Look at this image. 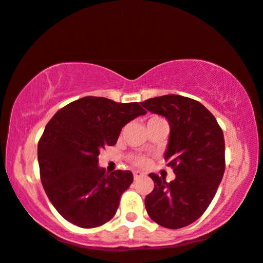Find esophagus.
Masks as SVG:
<instances>
[{"instance_id": "1", "label": "esophagus", "mask_w": 263, "mask_h": 263, "mask_svg": "<svg viewBox=\"0 0 263 263\" xmlns=\"http://www.w3.org/2000/svg\"><path fill=\"white\" fill-rule=\"evenodd\" d=\"M133 174H134V178H135V179H138V178H140V177H143V174H142L141 171L136 170V171L133 172Z\"/></svg>"}]
</instances>
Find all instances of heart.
I'll return each mask as SVG.
<instances>
[{"instance_id":"1","label":"heart","mask_w":263,"mask_h":263,"mask_svg":"<svg viewBox=\"0 0 263 263\" xmlns=\"http://www.w3.org/2000/svg\"><path fill=\"white\" fill-rule=\"evenodd\" d=\"M154 121H164L163 118L160 117H151L148 122H154ZM133 163L135 165H139V166H146L147 164H148V159H147L146 157H142V156H136V157H133Z\"/></svg>"}]
</instances>
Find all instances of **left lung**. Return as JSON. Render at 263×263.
Segmentation results:
<instances>
[{"label": "left lung", "instance_id": "8db88e82", "mask_svg": "<svg viewBox=\"0 0 263 263\" xmlns=\"http://www.w3.org/2000/svg\"><path fill=\"white\" fill-rule=\"evenodd\" d=\"M141 105L166 118L170 138L164 158L176 178L149 174L154 189L145 199L149 218L166 229L197 220L213 200L225 171L224 134L202 104L188 97L166 95Z\"/></svg>", "mask_w": 263, "mask_h": 263}]
</instances>
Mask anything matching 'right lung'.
<instances>
[{"mask_svg": "<svg viewBox=\"0 0 263 263\" xmlns=\"http://www.w3.org/2000/svg\"><path fill=\"white\" fill-rule=\"evenodd\" d=\"M146 111L138 103L84 97L57 111L38 142L42 184L56 211L71 224L92 229L116 214L130 171L98 166L100 149L117 142L122 128Z\"/></svg>", "mask_w": 263, "mask_h": 263, "instance_id": "add662e5", "label": "right lung"}]
</instances>
